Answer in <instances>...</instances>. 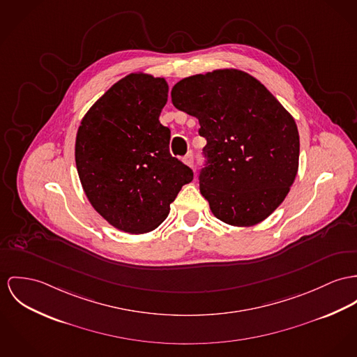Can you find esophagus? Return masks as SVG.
<instances>
[{"mask_svg":"<svg viewBox=\"0 0 357 357\" xmlns=\"http://www.w3.org/2000/svg\"><path fill=\"white\" fill-rule=\"evenodd\" d=\"M183 162L192 168V167H194V156H192V153H188V155L183 158Z\"/></svg>","mask_w":357,"mask_h":357,"instance_id":"1","label":"esophagus"}]
</instances>
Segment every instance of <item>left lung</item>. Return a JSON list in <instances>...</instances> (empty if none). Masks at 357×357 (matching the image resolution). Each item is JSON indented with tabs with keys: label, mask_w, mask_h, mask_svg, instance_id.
Segmentation results:
<instances>
[{
	"label": "left lung",
	"mask_w": 357,
	"mask_h": 357,
	"mask_svg": "<svg viewBox=\"0 0 357 357\" xmlns=\"http://www.w3.org/2000/svg\"><path fill=\"white\" fill-rule=\"evenodd\" d=\"M172 105L199 122L206 165L199 192L218 219L251 227L284 201L299 168L294 116L255 77L218 69L176 82Z\"/></svg>",
	"instance_id": "left-lung-1"
}]
</instances>
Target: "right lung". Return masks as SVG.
Instances as JSON below:
<instances>
[{"instance_id": "1", "label": "right lung", "mask_w": 357, "mask_h": 357, "mask_svg": "<svg viewBox=\"0 0 357 357\" xmlns=\"http://www.w3.org/2000/svg\"><path fill=\"white\" fill-rule=\"evenodd\" d=\"M163 77L130 73L84 115L75 158L82 189L112 227L145 234L158 228L192 171L168 149L171 132L159 121L167 103Z\"/></svg>"}]
</instances>
